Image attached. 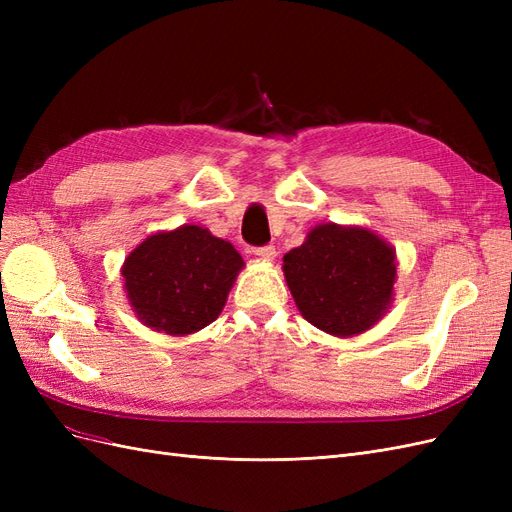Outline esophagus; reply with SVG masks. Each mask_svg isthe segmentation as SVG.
Here are the masks:
<instances>
[{
    "mask_svg": "<svg viewBox=\"0 0 512 512\" xmlns=\"http://www.w3.org/2000/svg\"><path fill=\"white\" fill-rule=\"evenodd\" d=\"M254 254L262 260H273L275 258V245H260V247H254Z\"/></svg>",
    "mask_w": 512,
    "mask_h": 512,
    "instance_id": "34e87169",
    "label": "esophagus"
}]
</instances>
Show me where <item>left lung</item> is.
<instances>
[{
  "label": "left lung",
  "mask_w": 512,
  "mask_h": 512,
  "mask_svg": "<svg viewBox=\"0 0 512 512\" xmlns=\"http://www.w3.org/2000/svg\"><path fill=\"white\" fill-rule=\"evenodd\" d=\"M284 275L307 322L348 337L391 305L397 265L393 247L371 230L322 224L284 256Z\"/></svg>",
  "instance_id": "1"
}]
</instances>
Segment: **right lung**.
Listing matches in <instances>:
<instances>
[{"label":"right lung","instance_id":"1","mask_svg":"<svg viewBox=\"0 0 512 512\" xmlns=\"http://www.w3.org/2000/svg\"><path fill=\"white\" fill-rule=\"evenodd\" d=\"M243 258L203 226L185 224L145 239L123 262L138 320L168 335H188L220 316Z\"/></svg>","mask_w":512,"mask_h":512}]
</instances>
